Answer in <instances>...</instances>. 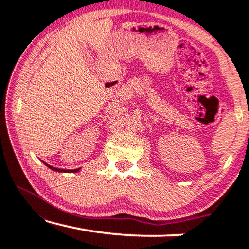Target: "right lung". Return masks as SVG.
Segmentation results:
<instances>
[{"label": "right lung", "mask_w": 249, "mask_h": 249, "mask_svg": "<svg viewBox=\"0 0 249 249\" xmlns=\"http://www.w3.org/2000/svg\"><path fill=\"white\" fill-rule=\"evenodd\" d=\"M44 164H45L47 168H50L51 170H53V171H56V172H68V173H71V172H78L80 170V168H78V169H74V170H64V169H57V168H54V166H52V165H50V164H47V163H45V162H43Z\"/></svg>", "instance_id": "1"}]
</instances>
